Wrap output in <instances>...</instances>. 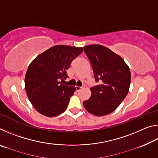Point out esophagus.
Segmentation results:
<instances>
[{
    "mask_svg": "<svg viewBox=\"0 0 158 158\" xmlns=\"http://www.w3.org/2000/svg\"><path fill=\"white\" fill-rule=\"evenodd\" d=\"M82 89L81 87H79V86H75V90L76 91H79L80 90H81Z\"/></svg>",
    "mask_w": 158,
    "mask_h": 158,
    "instance_id": "obj_1",
    "label": "esophagus"
}]
</instances>
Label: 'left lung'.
<instances>
[{
  "label": "left lung",
  "mask_w": 158,
  "mask_h": 158,
  "mask_svg": "<svg viewBox=\"0 0 158 158\" xmlns=\"http://www.w3.org/2000/svg\"><path fill=\"white\" fill-rule=\"evenodd\" d=\"M100 84L90 89L89 100L83 102L88 112L96 116L111 114L116 109L129 91L131 73L123 58L100 44L84 47Z\"/></svg>",
  "instance_id": "obj_1"
}]
</instances>
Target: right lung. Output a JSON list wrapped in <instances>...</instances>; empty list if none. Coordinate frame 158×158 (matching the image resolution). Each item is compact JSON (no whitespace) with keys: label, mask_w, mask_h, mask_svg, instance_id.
Returning <instances> with one entry per match:
<instances>
[{"label":"right lung","mask_w":158,"mask_h":158,"mask_svg":"<svg viewBox=\"0 0 158 158\" xmlns=\"http://www.w3.org/2000/svg\"><path fill=\"white\" fill-rule=\"evenodd\" d=\"M83 47L56 45L39 54L29 65L25 89L29 100L40 114L55 117L65 111L75 88L61 84L67 69Z\"/></svg>","instance_id":"add662e5"}]
</instances>
